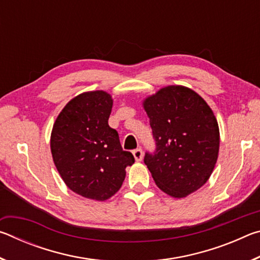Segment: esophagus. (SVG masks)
<instances>
[{"mask_svg":"<svg viewBox=\"0 0 260 260\" xmlns=\"http://www.w3.org/2000/svg\"><path fill=\"white\" fill-rule=\"evenodd\" d=\"M133 156H134L136 161H141V160H142V158H143V151H142V149L138 148V149H135V150H133Z\"/></svg>","mask_w":260,"mask_h":260,"instance_id":"1","label":"esophagus"}]
</instances>
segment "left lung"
Returning <instances> with one entry per match:
<instances>
[{
	"mask_svg": "<svg viewBox=\"0 0 260 260\" xmlns=\"http://www.w3.org/2000/svg\"><path fill=\"white\" fill-rule=\"evenodd\" d=\"M155 152L144 164L158 188L182 199L196 191L212 174L219 152V127L201 96L183 86H167L144 100Z\"/></svg>",
	"mask_w": 260,
	"mask_h": 260,
	"instance_id": "8db88e82",
	"label": "left lung"
}]
</instances>
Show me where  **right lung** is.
Returning <instances> with one entry per match:
<instances>
[{"label": "right lung", "mask_w": 260, "mask_h": 260, "mask_svg": "<svg viewBox=\"0 0 260 260\" xmlns=\"http://www.w3.org/2000/svg\"><path fill=\"white\" fill-rule=\"evenodd\" d=\"M111 95L87 91L65 105L52 127V159L63 181L86 199L105 201L119 190L125 169L135 161L109 126Z\"/></svg>", "instance_id": "add662e5"}]
</instances>
